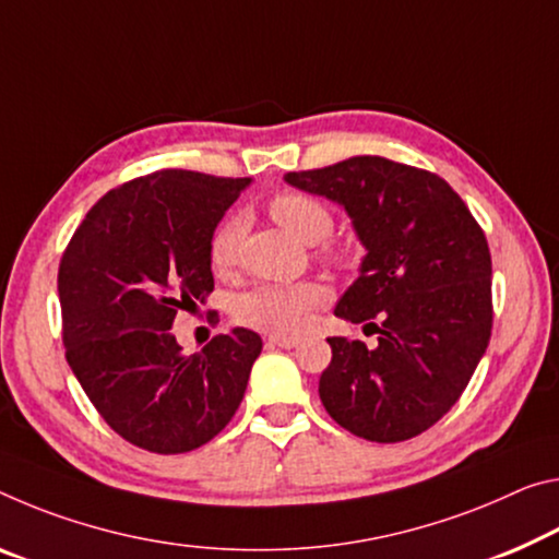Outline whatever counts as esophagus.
<instances>
[{
	"label": "esophagus",
	"instance_id": "34e87169",
	"mask_svg": "<svg viewBox=\"0 0 559 559\" xmlns=\"http://www.w3.org/2000/svg\"><path fill=\"white\" fill-rule=\"evenodd\" d=\"M300 341L298 338H290V335H269V338H265V345H278V348H286V350H290V348H296Z\"/></svg>",
	"mask_w": 559,
	"mask_h": 559
}]
</instances>
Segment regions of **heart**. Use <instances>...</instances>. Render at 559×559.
<instances>
[{"label": "heart", "instance_id": "heart-1", "mask_svg": "<svg viewBox=\"0 0 559 559\" xmlns=\"http://www.w3.org/2000/svg\"><path fill=\"white\" fill-rule=\"evenodd\" d=\"M271 216L278 226L304 243H318L333 231V214L323 201L308 193H278L271 201ZM241 218H228L221 224L209 243V259L214 271L226 273L236 261L238 241H241ZM323 255L338 259L333 248ZM325 300L321 283H255L234 300V316L238 323L271 335H294L306 325L308 318Z\"/></svg>", "mask_w": 559, "mask_h": 559}]
</instances>
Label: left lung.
Wrapping results in <instances>:
<instances>
[{
  "label": "left lung",
  "mask_w": 559,
  "mask_h": 559,
  "mask_svg": "<svg viewBox=\"0 0 559 559\" xmlns=\"http://www.w3.org/2000/svg\"><path fill=\"white\" fill-rule=\"evenodd\" d=\"M286 181L341 203L368 251L335 316L373 328L378 345L328 338L321 403L370 442L420 436L457 403L490 343L483 228L445 179L383 156L290 171Z\"/></svg>",
  "instance_id": "8db88e82"
}]
</instances>
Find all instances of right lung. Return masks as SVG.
Listing matches in <instances>:
<instances>
[{
	"label": "right lung",
	"mask_w": 559,
	"mask_h": 559,
	"mask_svg": "<svg viewBox=\"0 0 559 559\" xmlns=\"http://www.w3.org/2000/svg\"><path fill=\"white\" fill-rule=\"evenodd\" d=\"M251 179L166 168L94 203L59 263L61 338L88 401L131 445L176 455L216 438L263 341L248 328L186 356L171 325L214 290L209 243Z\"/></svg>",
	"instance_id": "add662e5"
}]
</instances>
